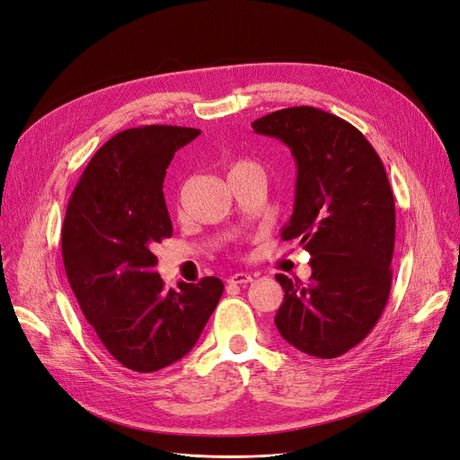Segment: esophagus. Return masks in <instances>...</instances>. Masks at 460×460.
<instances>
[{"mask_svg":"<svg viewBox=\"0 0 460 460\" xmlns=\"http://www.w3.org/2000/svg\"><path fill=\"white\" fill-rule=\"evenodd\" d=\"M253 279H252V275H248V273H234V275H231L229 279H227V282L229 284H239V286H246V284H250Z\"/></svg>","mask_w":460,"mask_h":460,"instance_id":"34e87169","label":"esophagus"}]
</instances>
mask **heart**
Returning <instances> with one entry per match:
<instances>
[{
    "instance_id": "1",
    "label": "heart",
    "mask_w": 460,
    "mask_h": 460,
    "mask_svg": "<svg viewBox=\"0 0 460 460\" xmlns=\"http://www.w3.org/2000/svg\"><path fill=\"white\" fill-rule=\"evenodd\" d=\"M244 164H252V163H246V161H241V163H236V164H233V168H239V166H244ZM231 168V170H233Z\"/></svg>"
}]
</instances>
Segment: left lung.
<instances>
[{
  "instance_id": "left-lung-1",
  "label": "left lung",
  "mask_w": 460,
  "mask_h": 460,
  "mask_svg": "<svg viewBox=\"0 0 460 460\" xmlns=\"http://www.w3.org/2000/svg\"><path fill=\"white\" fill-rule=\"evenodd\" d=\"M252 127L292 151L296 204L280 236L311 253L309 284L277 275V330L305 354L337 358L377 324L393 284L396 210L385 166L358 128L318 108L279 110Z\"/></svg>"
}]
</instances>
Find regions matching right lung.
I'll return each mask as SVG.
<instances>
[{
    "label": "right lung",
    "instance_id": "1",
    "mask_svg": "<svg viewBox=\"0 0 460 460\" xmlns=\"http://www.w3.org/2000/svg\"><path fill=\"white\" fill-rule=\"evenodd\" d=\"M199 128L147 125L115 134L79 178L62 226V260L79 307L125 367L151 373L190 352L224 294L204 277L164 290L157 243L172 236L163 181Z\"/></svg>",
    "mask_w": 460,
    "mask_h": 460
}]
</instances>
